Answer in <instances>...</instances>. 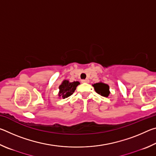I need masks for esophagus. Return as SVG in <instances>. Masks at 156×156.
Wrapping results in <instances>:
<instances>
[{
	"instance_id": "obj_1",
	"label": "esophagus",
	"mask_w": 156,
	"mask_h": 156,
	"mask_svg": "<svg viewBox=\"0 0 156 156\" xmlns=\"http://www.w3.org/2000/svg\"><path fill=\"white\" fill-rule=\"evenodd\" d=\"M81 82H82V83H89V80H88V79H85V80H82Z\"/></svg>"
}]
</instances>
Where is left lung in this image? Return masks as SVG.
<instances>
[{"mask_svg": "<svg viewBox=\"0 0 156 156\" xmlns=\"http://www.w3.org/2000/svg\"><path fill=\"white\" fill-rule=\"evenodd\" d=\"M94 87L96 93L100 94V96L104 97H108L109 94V87L108 84L102 83H98L94 84Z\"/></svg>", "mask_w": 156, "mask_h": 156, "instance_id": "8db88e82", "label": "left lung"}]
</instances>
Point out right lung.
<instances>
[{
  "mask_svg": "<svg viewBox=\"0 0 156 156\" xmlns=\"http://www.w3.org/2000/svg\"><path fill=\"white\" fill-rule=\"evenodd\" d=\"M79 84L80 83L78 81H73L72 83H70L68 80H64L59 87V97L64 99L70 96L75 91Z\"/></svg>",
  "mask_w": 156,
  "mask_h": 156,
  "instance_id": "right-lung-1",
  "label": "right lung"
}]
</instances>
